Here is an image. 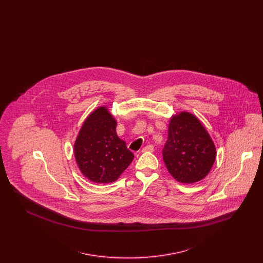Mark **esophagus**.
<instances>
[{
  "mask_svg": "<svg viewBox=\"0 0 263 263\" xmlns=\"http://www.w3.org/2000/svg\"><path fill=\"white\" fill-rule=\"evenodd\" d=\"M154 147L152 145H147L142 149V153H146V152H153Z\"/></svg>",
  "mask_w": 263,
  "mask_h": 263,
  "instance_id": "1",
  "label": "esophagus"
}]
</instances>
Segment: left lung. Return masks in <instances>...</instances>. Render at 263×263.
<instances>
[{
	"instance_id": "left-lung-1",
	"label": "left lung",
	"mask_w": 263,
	"mask_h": 263,
	"mask_svg": "<svg viewBox=\"0 0 263 263\" xmlns=\"http://www.w3.org/2000/svg\"><path fill=\"white\" fill-rule=\"evenodd\" d=\"M163 159L178 182L195 183L208 175L216 160V147L198 117L188 111L171 117Z\"/></svg>"
}]
</instances>
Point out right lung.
Masks as SVG:
<instances>
[{"label": "right lung", "instance_id": "right-lung-1", "mask_svg": "<svg viewBox=\"0 0 263 263\" xmlns=\"http://www.w3.org/2000/svg\"><path fill=\"white\" fill-rule=\"evenodd\" d=\"M117 120L106 105L89 113L74 144L76 163L95 183L114 182L132 163L134 155L116 133Z\"/></svg>", "mask_w": 263, "mask_h": 263}]
</instances>
